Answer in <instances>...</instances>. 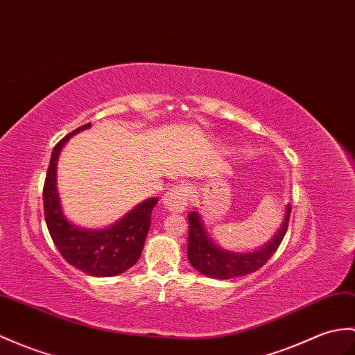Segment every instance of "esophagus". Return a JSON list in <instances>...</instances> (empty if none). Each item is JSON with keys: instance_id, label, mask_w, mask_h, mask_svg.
<instances>
[{"instance_id": "34e87169", "label": "esophagus", "mask_w": 355, "mask_h": 355, "mask_svg": "<svg viewBox=\"0 0 355 355\" xmlns=\"http://www.w3.org/2000/svg\"><path fill=\"white\" fill-rule=\"evenodd\" d=\"M187 187L184 186H175L169 189V191L163 195V205L172 213H181L189 202Z\"/></svg>"}]
</instances>
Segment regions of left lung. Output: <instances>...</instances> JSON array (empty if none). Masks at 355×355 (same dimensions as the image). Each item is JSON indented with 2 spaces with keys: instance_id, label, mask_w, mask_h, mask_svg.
<instances>
[{
  "instance_id": "left-lung-1",
  "label": "left lung",
  "mask_w": 355,
  "mask_h": 355,
  "mask_svg": "<svg viewBox=\"0 0 355 355\" xmlns=\"http://www.w3.org/2000/svg\"><path fill=\"white\" fill-rule=\"evenodd\" d=\"M291 204L286 205L282 227L270 241L261 248L251 252H236L224 250L210 237L207 227L204 224L201 213L196 209L187 215L189 236H187V257L191 265L200 274L215 278L230 279L234 277L248 275L260 269L274 255L287 232L291 218Z\"/></svg>"
}]
</instances>
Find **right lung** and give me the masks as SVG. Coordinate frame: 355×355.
Here are the masks:
<instances>
[{"instance_id": "obj_1", "label": "right lung", "mask_w": 355, "mask_h": 355, "mask_svg": "<svg viewBox=\"0 0 355 355\" xmlns=\"http://www.w3.org/2000/svg\"><path fill=\"white\" fill-rule=\"evenodd\" d=\"M87 128L90 122L73 130L54 146L44 184L45 222L57 250L69 265L92 277H113L136 265L159 198H148L105 228L94 230L72 224L64 215L57 189V160L66 142Z\"/></svg>"}]
</instances>
